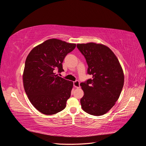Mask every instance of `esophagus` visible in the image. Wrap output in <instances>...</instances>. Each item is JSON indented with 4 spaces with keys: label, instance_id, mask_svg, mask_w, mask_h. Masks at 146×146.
I'll list each match as a JSON object with an SVG mask.
<instances>
[{
    "label": "esophagus",
    "instance_id": "obj_1",
    "mask_svg": "<svg viewBox=\"0 0 146 146\" xmlns=\"http://www.w3.org/2000/svg\"><path fill=\"white\" fill-rule=\"evenodd\" d=\"M74 86L77 88H80V82H79V81L77 80L76 82H74Z\"/></svg>",
    "mask_w": 146,
    "mask_h": 146
}]
</instances>
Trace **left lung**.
<instances>
[{
    "label": "left lung",
    "instance_id": "left-lung-1",
    "mask_svg": "<svg viewBox=\"0 0 146 146\" xmlns=\"http://www.w3.org/2000/svg\"><path fill=\"white\" fill-rule=\"evenodd\" d=\"M88 66V74L92 78L80 86L84 96L80 99L82 109L94 116L107 113L118 100L124 83L120 63L113 52L102 44H77Z\"/></svg>",
    "mask_w": 146,
    "mask_h": 146
}]
</instances>
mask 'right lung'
<instances>
[{
  "instance_id": "right-lung-1",
  "label": "right lung",
  "mask_w": 146,
  "mask_h": 146,
  "mask_svg": "<svg viewBox=\"0 0 146 146\" xmlns=\"http://www.w3.org/2000/svg\"><path fill=\"white\" fill-rule=\"evenodd\" d=\"M76 44L49 39L35 47L25 60L23 84L26 94L39 112L52 115L64 110L73 82L55 75L64 71L62 63Z\"/></svg>"
}]
</instances>
